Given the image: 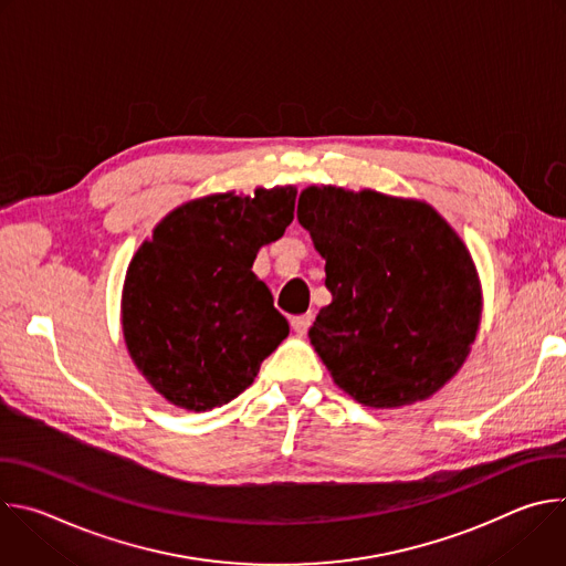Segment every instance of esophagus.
<instances>
[{
  "mask_svg": "<svg viewBox=\"0 0 566 566\" xmlns=\"http://www.w3.org/2000/svg\"><path fill=\"white\" fill-rule=\"evenodd\" d=\"M311 322H313V315H311V313L293 315V317H291V327H293V332H295L297 336H304V334L308 332V327H311Z\"/></svg>",
  "mask_w": 566,
  "mask_h": 566,
  "instance_id": "obj_1",
  "label": "esophagus"
}]
</instances>
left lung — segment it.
Wrapping results in <instances>:
<instances>
[{"label": "left lung", "instance_id": "1", "mask_svg": "<svg viewBox=\"0 0 566 566\" xmlns=\"http://www.w3.org/2000/svg\"><path fill=\"white\" fill-rule=\"evenodd\" d=\"M297 221L325 258L334 300L308 338L334 382L367 408L430 398L463 365L481 286L461 237L426 201L311 186Z\"/></svg>", "mask_w": 566, "mask_h": 566}]
</instances>
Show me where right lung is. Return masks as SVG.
Returning a JSON list of instances; mask_svg holds the SVG:
<instances>
[{"mask_svg": "<svg viewBox=\"0 0 566 566\" xmlns=\"http://www.w3.org/2000/svg\"><path fill=\"white\" fill-rule=\"evenodd\" d=\"M295 195L286 186L188 201L132 258L120 302L125 345L172 406H226L289 336L286 317L251 269L293 221Z\"/></svg>", "mask_w": 566, "mask_h": 566, "instance_id": "1", "label": "right lung"}]
</instances>
